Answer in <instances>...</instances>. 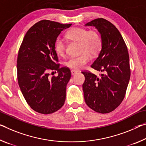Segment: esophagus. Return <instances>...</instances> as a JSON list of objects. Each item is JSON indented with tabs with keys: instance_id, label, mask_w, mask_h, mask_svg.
<instances>
[{
	"instance_id": "obj_1",
	"label": "esophagus",
	"mask_w": 146,
	"mask_h": 146,
	"mask_svg": "<svg viewBox=\"0 0 146 146\" xmlns=\"http://www.w3.org/2000/svg\"><path fill=\"white\" fill-rule=\"evenodd\" d=\"M77 73H78L77 71L74 70V69H73V70H71V75H75V74H77Z\"/></svg>"
}]
</instances>
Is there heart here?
<instances>
[{"instance_id":"heart-1","label":"heart","mask_w":146,"mask_h":146,"mask_svg":"<svg viewBox=\"0 0 146 146\" xmlns=\"http://www.w3.org/2000/svg\"><path fill=\"white\" fill-rule=\"evenodd\" d=\"M67 38L79 43V51L81 54L70 57L65 62L68 68L80 69L88 63L90 56H95L99 54L102 48V38L100 34L94 30L88 31L83 27H74L67 32ZM54 50L59 56H63L66 52V43L63 39L56 38L54 45Z\"/></svg>"}]
</instances>
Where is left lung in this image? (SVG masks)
Segmentation results:
<instances>
[{"mask_svg": "<svg viewBox=\"0 0 146 146\" xmlns=\"http://www.w3.org/2000/svg\"><path fill=\"white\" fill-rule=\"evenodd\" d=\"M86 26L95 27L101 34L102 48L91 67L102 74L82 71L85 102L96 112L106 114L119 106L125 96L131 77L128 50L118 30L106 19L98 18Z\"/></svg>", "mask_w": 146, "mask_h": 146, "instance_id": "1", "label": "left lung"}]
</instances>
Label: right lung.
<instances>
[{
  "instance_id": "right-lung-1",
  "label": "right lung",
  "mask_w": 146,
  "mask_h": 146,
  "mask_svg": "<svg viewBox=\"0 0 146 146\" xmlns=\"http://www.w3.org/2000/svg\"><path fill=\"white\" fill-rule=\"evenodd\" d=\"M71 25L41 20L27 31L20 46L18 83L27 103L40 114H52L64 105L71 71L67 67L60 68L54 45L60 32ZM56 71L58 76L49 77Z\"/></svg>"
}]
</instances>
